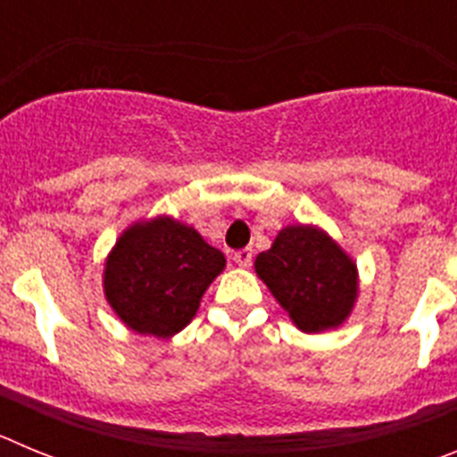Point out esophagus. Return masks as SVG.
Here are the masks:
<instances>
[{"label": "esophagus", "mask_w": 457, "mask_h": 457, "mask_svg": "<svg viewBox=\"0 0 457 457\" xmlns=\"http://www.w3.org/2000/svg\"><path fill=\"white\" fill-rule=\"evenodd\" d=\"M233 261H236L240 268H249V265H252V249H237V252L233 253Z\"/></svg>", "instance_id": "1"}]
</instances>
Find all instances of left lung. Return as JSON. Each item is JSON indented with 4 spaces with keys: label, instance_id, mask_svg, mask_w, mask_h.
I'll return each mask as SVG.
<instances>
[{
    "label": "left lung",
    "instance_id": "left-lung-1",
    "mask_svg": "<svg viewBox=\"0 0 457 457\" xmlns=\"http://www.w3.org/2000/svg\"><path fill=\"white\" fill-rule=\"evenodd\" d=\"M256 274L306 334L343 325L359 293L357 265L322 228L286 226L256 256Z\"/></svg>",
    "mask_w": 457,
    "mask_h": 457
}]
</instances>
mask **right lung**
Masks as SVG:
<instances>
[{"mask_svg":"<svg viewBox=\"0 0 457 457\" xmlns=\"http://www.w3.org/2000/svg\"><path fill=\"white\" fill-rule=\"evenodd\" d=\"M224 265V253L192 226L171 217L137 221L107 256L104 297L132 332L169 338L196 316Z\"/></svg>","mask_w":457,"mask_h":457,"instance_id":"right-lung-1","label":"right lung"}]
</instances>
